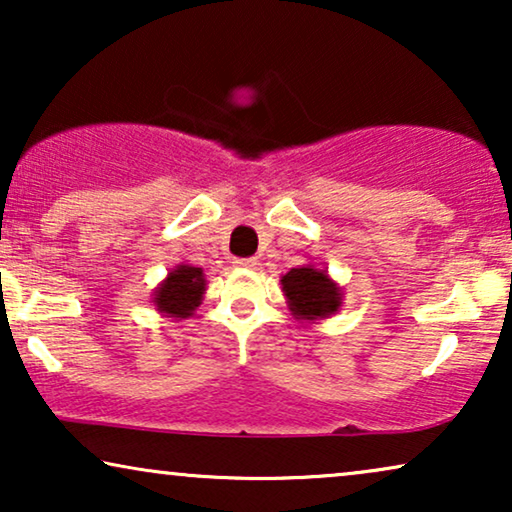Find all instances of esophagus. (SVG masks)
<instances>
[{
  "label": "esophagus",
  "instance_id": "1",
  "mask_svg": "<svg viewBox=\"0 0 512 512\" xmlns=\"http://www.w3.org/2000/svg\"><path fill=\"white\" fill-rule=\"evenodd\" d=\"M233 263L237 265V268H256V265H258L254 256H251V258H235Z\"/></svg>",
  "mask_w": 512,
  "mask_h": 512
}]
</instances>
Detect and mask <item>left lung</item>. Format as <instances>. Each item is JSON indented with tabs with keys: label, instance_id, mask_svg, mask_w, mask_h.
<instances>
[{
	"label": "left lung",
	"instance_id": "obj_1",
	"mask_svg": "<svg viewBox=\"0 0 512 512\" xmlns=\"http://www.w3.org/2000/svg\"><path fill=\"white\" fill-rule=\"evenodd\" d=\"M282 289L296 319H324L340 307V289L324 270L293 268L282 277Z\"/></svg>",
	"mask_w": 512,
	"mask_h": 512
}]
</instances>
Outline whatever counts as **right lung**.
I'll return each instance as SVG.
<instances>
[{
  "mask_svg": "<svg viewBox=\"0 0 512 512\" xmlns=\"http://www.w3.org/2000/svg\"><path fill=\"white\" fill-rule=\"evenodd\" d=\"M202 293H205V277L200 268L193 265H179L177 270L170 272V277L160 284L153 303L158 305L160 312L170 317H188L195 307L200 305Z\"/></svg>",
  "mask_w": 512,
  "mask_h": 512,
  "instance_id": "obj_1",
  "label": "right lung"
}]
</instances>
